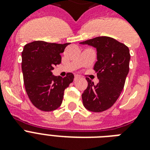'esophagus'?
<instances>
[{
  "label": "esophagus",
  "mask_w": 150,
  "mask_h": 150,
  "mask_svg": "<svg viewBox=\"0 0 150 150\" xmlns=\"http://www.w3.org/2000/svg\"><path fill=\"white\" fill-rule=\"evenodd\" d=\"M78 79H79V75H75V79H74V80H77Z\"/></svg>",
  "instance_id": "obj_1"
}]
</instances>
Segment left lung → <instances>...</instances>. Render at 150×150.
<instances>
[{"label": "left lung", "instance_id": "8db88e82", "mask_svg": "<svg viewBox=\"0 0 150 150\" xmlns=\"http://www.w3.org/2000/svg\"><path fill=\"white\" fill-rule=\"evenodd\" d=\"M80 43L96 49L97 61L93 69L99 79L94 85L86 78L88 86L82 94L83 105L89 111H104L114 105L123 90L129 71V49L108 36H98Z\"/></svg>", "mask_w": 150, "mask_h": 150}]
</instances>
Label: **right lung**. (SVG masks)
Wrapping results in <instances>:
<instances>
[{"mask_svg": "<svg viewBox=\"0 0 150 150\" xmlns=\"http://www.w3.org/2000/svg\"><path fill=\"white\" fill-rule=\"evenodd\" d=\"M68 44L34 41L24 47L22 70L25 88L32 103L40 110L57 109L63 100L64 89L73 82L72 73H67L64 78L52 73L54 65L61 62V54Z\"/></svg>", "mask_w": 150, "mask_h": 150, "instance_id": "obj_1", "label": "right lung"}]
</instances>
